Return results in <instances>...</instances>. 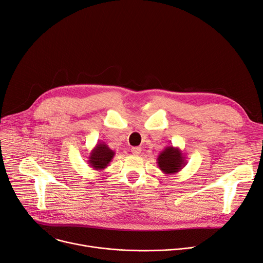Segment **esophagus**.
<instances>
[{"label": "esophagus", "mask_w": 263, "mask_h": 263, "mask_svg": "<svg viewBox=\"0 0 263 263\" xmlns=\"http://www.w3.org/2000/svg\"><path fill=\"white\" fill-rule=\"evenodd\" d=\"M142 148L141 147H132L131 148V153L133 156H139L141 154Z\"/></svg>", "instance_id": "34e87169"}]
</instances>
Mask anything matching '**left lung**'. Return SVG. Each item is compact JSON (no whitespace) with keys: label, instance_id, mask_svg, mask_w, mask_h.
<instances>
[{"label":"left lung","instance_id":"1","mask_svg":"<svg viewBox=\"0 0 263 263\" xmlns=\"http://www.w3.org/2000/svg\"><path fill=\"white\" fill-rule=\"evenodd\" d=\"M159 168L165 175H174L180 172L185 165V157L178 147L167 146L160 153L157 159Z\"/></svg>","mask_w":263,"mask_h":263}]
</instances>
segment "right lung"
<instances>
[{
    "label": "right lung",
    "instance_id": "right-lung-1",
    "mask_svg": "<svg viewBox=\"0 0 263 263\" xmlns=\"http://www.w3.org/2000/svg\"><path fill=\"white\" fill-rule=\"evenodd\" d=\"M114 156L115 151L110 149L104 142L100 141L90 151L87 162L93 171H102L108 166Z\"/></svg>",
    "mask_w": 263,
    "mask_h": 263
}]
</instances>
